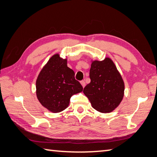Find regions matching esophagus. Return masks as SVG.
<instances>
[{"label": "esophagus", "instance_id": "1", "mask_svg": "<svg viewBox=\"0 0 157 157\" xmlns=\"http://www.w3.org/2000/svg\"><path fill=\"white\" fill-rule=\"evenodd\" d=\"M80 83H81V84H82V87H83V88H84V87H85V86H86L85 81H84V80H82V81H81V82H80Z\"/></svg>", "mask_w": 157, "mask_h": 157}]
</instances>
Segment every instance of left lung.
I'll return each mask as SVG.
<instances>
[{"mask_svg": "<svg viewBox=\"0 0 157 157\" xmlns=\"http://www.w3.org/2000/svg\"><path fill=\"white\" fill-rule=\"evenodd\" d=\"M91 82L84 89L92 107L101 113H110L117 107L124 94V82L112 60L92 63Z\"/></svg>", "mask_w": 157, "mask_h": 157, "instance_id": "left-lung-1", "label": "left lung"}]
</instances>
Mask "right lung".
<instances>
[{
  "label": "right lung",
  "instance_id": "right-lung-1",
  "mask_svg": "<svg viewBox=\"0 0 157 157\" xmlns=\"http://www.w3.org/2000/svg\"><path fill=\"white\" fill-rule=\"evenodd\" d=\"M74 75V71L67 65V59L58 54L53 55L36 80V95L42 105L52 113L67 107L71 96L83 90Z\"/></svg>",
  "mask_w": 157,
  "mask_h": 157
}]
</instances>
